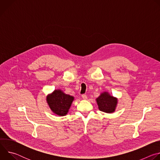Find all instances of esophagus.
I'll list each match as a JSON object with an SVG mask.
<instances>
[{
	"label": "esophagus",
	"instance_id": "obj_1",
	"mask_svg": "<svg viewBox=\"0 0 160 160\" xmlns=\"http://www.w3.org/2000/svg\"><path fill=\"white\" fill-rule=\"evenodd\" d=\"M82 99H84V100H86V99H87V96L85 94H83V95H82Z\"/></svg>",
	"mask_w": 160,
	"mask_h": 160
}]
</instances>
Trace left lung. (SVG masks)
<instances>
[{
  "instance_id": "left-lung-1",
  "label": "left lung",
  "mask_w": 160,
  "mask_h": 160,
  "mask_svg": "<svg viewBox=\"0 0 160 160\" xmlns=\"http://www.w3.org/2000/svg\"><path fill=\"white\" fill-rule=\"evenodd\" d=\"M96 100L100 111L106 113H112L115 111L118 104V98L111 95L107 91L101 92Z\"/></svg>"
}]
</instances>
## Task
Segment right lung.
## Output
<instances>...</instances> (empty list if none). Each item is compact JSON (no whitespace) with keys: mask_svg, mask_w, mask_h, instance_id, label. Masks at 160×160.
<instances>
[{"mask_svg":"<svg viewBox=\"0 0 160 160\" xmlns=\"http://www.w3.org/2000/svg\"><path fill=\"white\" fill-rule=\"evenodd\" d=\"M75 98L65 94L61 89H55L46 97V101L55 115L63 117L69 111Z\"/></svg>","mask_w":160,"mask_h":160,"instance_id":"obj_1","label":"right lung"}]
</instances>
